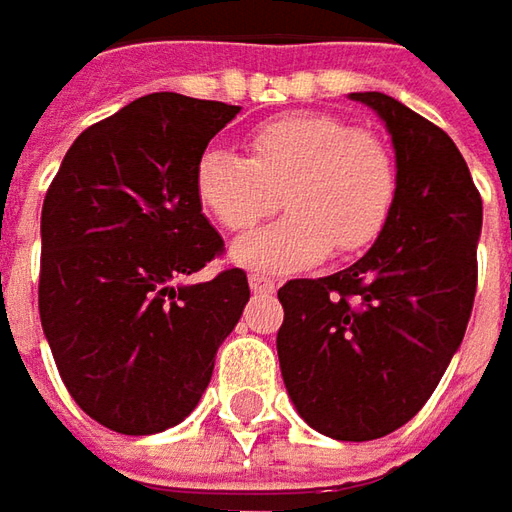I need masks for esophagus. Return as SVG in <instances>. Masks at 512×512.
<instances>
[{"instance_id": "34e87169", "label": "esophagus", "mask_w": 512, "mask_h": 512, "mask_svg": "<svg viewBox=\"0 0 512 512\" xmlns=\"http://www.w3.org/2000/svg\"><path fill=\"white\" fill-rule=\"evenodd\" d=\"M247 282H250V290H253V293H273V290H276V282H273L270 276H262V273H250Z\"/></svg>"}]
</instances>
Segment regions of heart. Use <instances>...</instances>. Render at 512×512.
Here are the masks:
<instances>
[{
    "label": "heart",
    "instance_id": "obj_1",
    "mask_svg": "<svg viewBox=\"0 0 512 512\" xmlns=\"http://www.w3.org/2000/svg\"><path fill=\"white\" fill-rule=\"evenodd\" d=\"M196 199L242 233L270 216L282 193L287 216L233 245V259L256 270H293L362 253L382 236L396 199V165L373 130L327 113H287L250 130L247 159L210 148L196 162Z\"/></svg>",
    "mask_w": 512,
    "mask_h": 512
}]
</instances>
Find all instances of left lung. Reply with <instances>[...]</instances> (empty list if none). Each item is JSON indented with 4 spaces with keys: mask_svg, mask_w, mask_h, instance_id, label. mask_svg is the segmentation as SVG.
<instances>
[{
    "mask_svg": "<svg viewBox=\"0 0 512 512\" xmlns=\"http://www.w3.org/2000/svg\"><path fill=\"white\" fill-rule=\"evenodd\" d=\"M350 96L393 136V210L356 265L279 287L276 350L313 430L370 442L422 410L462 344L479 282L482 196L442 128L376 90Z\"/></svg>",
    "mask_w": 512,
    "mask_h": 512,
    "instance_id": "left-lung-1",
    "label": "left lung"
}]
</instances>
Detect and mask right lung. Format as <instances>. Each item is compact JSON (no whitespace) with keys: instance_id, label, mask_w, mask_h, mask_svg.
Masks as SVG:
<instances>
[{"instance_id":"right-lung-1","label":"right lung","mask_w":512,"mask_h":512,"mask_svg":"<svg viewBox=\"0 0 512 512\" xmlns=\"http://www.w3.org/2000/svg\"><path fill=\"white\" fill-rule=\"evenodd\" d=\"M236 105L150 93L90 125L42 205L39 316L59 376L90 419L125 436L179 424L213 376L250 287L196 199V162Z\"/></svg>"}]
</instances>
